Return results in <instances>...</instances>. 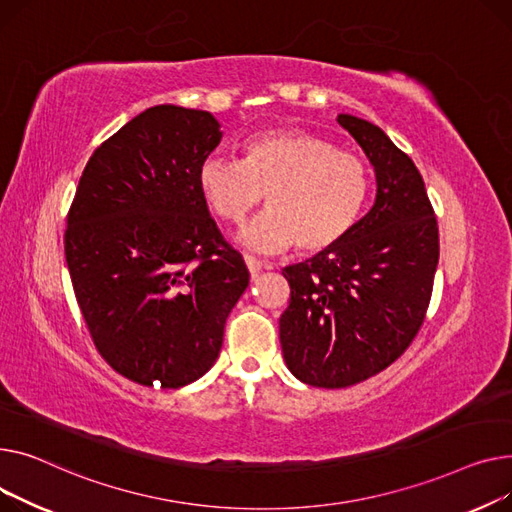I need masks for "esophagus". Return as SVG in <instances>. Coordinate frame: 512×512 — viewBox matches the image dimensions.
Listing matches in <instances>:
<instances>
[{
    "label": "esophagus",
    "instance_id": "esophagus-1",
    "mask_svg": "<svg viewBox=\"0 0 512 512\" xmlns=\"http://www.w3.org/2000/svg\"><path fill=\"white\" fill-rule=\"evenodd\" d=\"M244 262H246V266H248L252 277H256V275L260 273V270H262V260L256 258V256H252V254H244Z\"/></svg>",
    "mask_w": 512,
    "mask_h": 512
}]
</instances>
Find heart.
<instances>
[{
	"label": "heart",
	"instance_id": "b5f03b06",
	"mask_svg": "<svg viewBox=\"0 0 512 512\" xmlns=\"http://www.w3.org/2000/svg\"><path fill=\"white\" fill-rule=\"evenodd\" d=\"M198 188L225 223L239 225L266 194L268 210L242 231L262 252L297 244L304 254L335 248L362 215L370 173L364 163L335 142L299 130L252 136L242 161L206 157L198 167Z\"/></svg>",
	"mask_w": 512,
	"mask_h": 512
}]
</instances>
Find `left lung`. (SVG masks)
Masks as SVG:
<instances>
[{
  "mask_svg": "<svg viewBox=\"0 0 512 512\" xmlns=\"http://www.w3.org/2000/svg\"><path fill=\"white\" fill-rule=\"evenodd\" d=\"M339 124L376 171V200L335 248L283 268L291 287L279 335L287 368L318 388L364 382L407 351L426 320L440 254L422 173L378 126Z\"/></svg>",
  "mask_w": 512,
  "mask_h": 512,
  "instance_id": "left-lung-1",
  "label": "left lung"
}]
</instances>
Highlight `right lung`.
Listing matches in <instances>:
<instances>
[{
    "label": "right lung",
    "instance_id": "right-lung-1",
    "mask_svg": "<svg viewBox=\"0 0 512 512\" xmlns=\"http://www.w3.org/2000/svg\"><path fill=\"white\" fill-rule=\"evenodd\" d=\"M219 128L208 111H142L88 159L70 206L66 262L90 339L142 386L179 388L213 368L250 283L198 188Z\"/></svg>",
    "mask_w": 512,
    "mask_h": 512
}]
</instances>
